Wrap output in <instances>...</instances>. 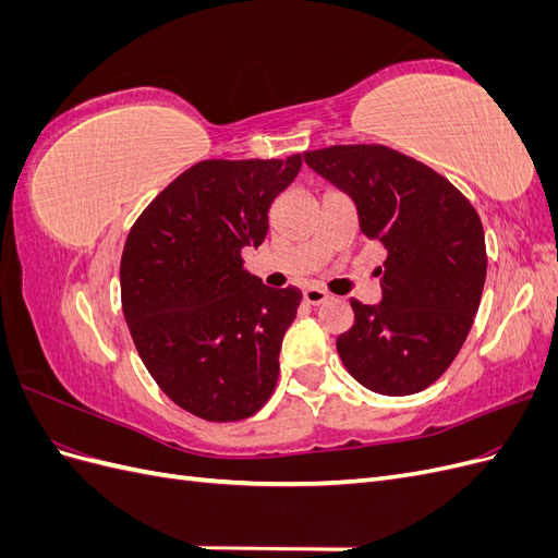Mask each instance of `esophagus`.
Listing matches in <instances>:
<instances>
[{
	"instance_id": "1",
	"label": "esophagus",
	"mask_w": 558,
	"mask_h": 558,
	"mask_svg": "<svg viewBox=\"0 0 558 558\" xmlns=\"http://www.w3.org/2000/svg\"><path fill=\"white\" fill-rule=\"evenodd\" d=\"M328 298L330 293L324 289H305V293H302V300H305L307 305H320V302H326Z\"/></svg>"
}]
</instances>
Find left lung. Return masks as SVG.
I'll use <instances>...</instances> for the list:
<instances>
[{
  "mask_svg": "<svg viewBox=\"0 0 558 558\" xmlns=\"http://www.w3.org/2000/svg\"><path fill=\"white\" fill-rule=\"evenodd\" d=\"M305 162L356 202L361 232L386 248L381 302L351 298L353 326L337 337V353L369 391H424L461 351L482 300L486 244L475 207L428 165L381 144L307 150Z\"/></svg>",
  "mask_w": 558,
  "mask_h": 558,
  "instance_id": "8db88e82",
  "label": "left lung"
}]
</instances>
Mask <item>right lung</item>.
<instances>
[{"label":"right lung","mask_w":558,"mask_h":558,"mask_svg":"<svg viewBox=\"0 0 558 558\" xmlns=\"http://www.w3.org/2000/svg\"><path fill=\"white\" fill-rule=\"evenodd\" d=\"M300 167V154L195 162L130 228L121 302L132 342L160 391L205 421L248 418L277 386L302 293L267 289L242 251L263 244L269 205Z\"/></svg>","instance_id":"add662e5"}]
</instances>
